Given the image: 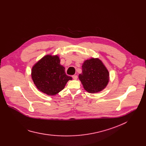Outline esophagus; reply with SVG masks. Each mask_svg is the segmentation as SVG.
<instances>
[{
	"mask_svg": "<svg viewBox=\"0 0 146 146\" xmlns=\"http://www.w3.org/2000/svg\"><path fill=\"white\" fill-rule=\"evenodd\" d=\"M72 77H73V78L74 80H77V78H78V77H77V75H73V76H72Z\"/></svg>",
	"mask_w": 146,
	"mask_h": 146,
	"instance_id": "34e87169",
	"label": "esophagus"
}]
</instances>
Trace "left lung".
Wrapping results in <instances>:
<instances>
[{
	"mask_svg": "<svg viewBox=\"0 0 146 146\" xmlns=\"http://www.w3.org/2000/svg\"><path fill=\"white\" fill-rule=\"evenodd\" d=\"M82 73L79 74L84 88L89 93L102 91L109 82V73L106 68L98 58L86 60L82 66Z\"/></svg>",
	"mask_w": 146,
	"mask_h": 146,
	"instance_id": "obj_1",
	"label": "left lung"
}]
</instances>
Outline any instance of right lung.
<instances>
[{
    "mask_svg": "<svg viewBox=\"0 0 146 146\" xmlns=\"http://www.w3.org/2000/svg\"><path fill=\"white\" fill-rule=\"evenodd\" d=\"M32 78L36 87L48 95H54L63 90L72 78L66 74L57 56L47 55L41 58L32 69Z\"/></svg>",
    "mask_w": 146,
    "mask_h": 146,
    "instance_id": "1",
    "label": "right lung"
}]
</instances>
